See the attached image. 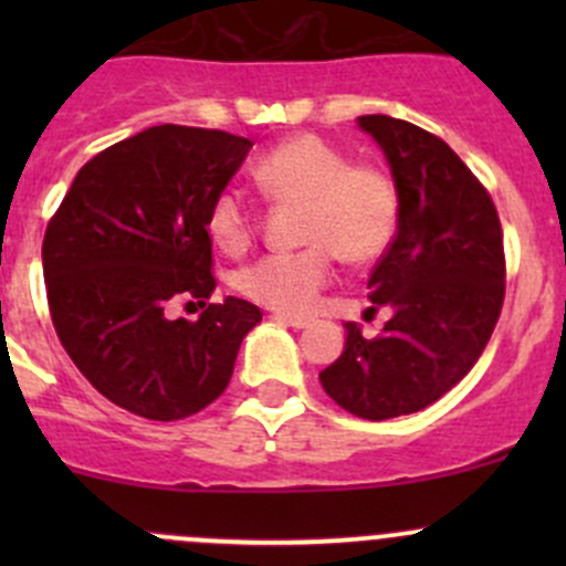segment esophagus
<instances>
[{
  "label": "esophagus",
  "instance_id": "34e87169",
  "mask_svg": "<svg viewBox=\"0 0 566 566\" xmlns=\"http://www.w3.org/2000/svg\"><path fill=\"white\" fill-rule=\"evenodd\" d=\"M273 317L284 325H293V328H306V325L312 323L310 317H298V315H273Z\"/></svg>",
  "mask_w": 566,
  "mask_h": 566
}]
</instances>
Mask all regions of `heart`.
<instances>
[{
	"instance_id": "b5f03b06",
	"label": "heart",
	"mask_w": 566,
	"mask_h": 566,
	"mask_svg": "<svg viewBox=\"0 0 566 566\" xmlns=\"http://www.w3.org/2000/svg\"><path fill=\"white\" fill-rule=\"evenodd\" d=\"M268 199L301 205V243L290 254H268L249 265L241 290L256 304L282 315H310L334 279L336 256L373 262L391 247L399 227V188L386 169L353 164L345 150L315 134L273 147L254 167ZM254 210L241 191L227 188L208 210L216 247L243 251L254 238Z\"/></svg>"
}]
</instances>
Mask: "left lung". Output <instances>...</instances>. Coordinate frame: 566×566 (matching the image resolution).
<instances>
[{"mask_svg": "<svg viewBox=\"0 0 566 566\" xmlns=\"http://www.w3.org/2000/svg\"><path fill=\"white\" fill-rule=\"evenodd\" d=\"M358 125L399 188L397 235L367 284L373 310L394 315L375 339L347 323L319 384L347 413L384 421L441 399L479 361L504 306V235L488 188L447 142L389 114Z\"/></svg>", "mask_w": 566, "mask_h": 566, "instance_id": "left-lung-1", "label": "left lung"}]
</instances>
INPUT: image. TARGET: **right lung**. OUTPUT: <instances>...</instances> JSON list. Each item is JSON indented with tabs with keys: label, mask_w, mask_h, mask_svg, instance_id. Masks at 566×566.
Returning a JSON list of instances; mask_svg holds the SVG:
<instances>
[{
	"label": "right lung",
	"mask_w": 566,
	"mask_h": 566,
	"mask_svg": "<svg viewBox=\"0 0 566 566\" xmlns=\"http://www.w3.org/2000/svg\"><path fill=\"white\" fill-rule=\"evenodd\" d=\"M243 136L153 125L78 169L43 238L51 323L78 373L153 421L221 397L262 312L216 290L208 210L243 164ZM197 300L199 321L166 315Z\"/></svg>",
	"instance_id": "1"
}]
</instances>
